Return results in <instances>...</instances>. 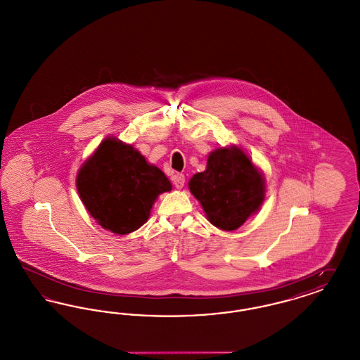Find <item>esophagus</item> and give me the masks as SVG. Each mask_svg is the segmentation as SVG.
<instances>
[{"instance_id": "obj_1", "label": "esophagus", "mask_w": 360, "mask_h": 360, "mask_svg": "<svg viewBox=\"0 0 360 360\" xmlns=\"http://www.w3.org/2000/svg\"><path fill=\"white\" fill-rule=\"evenodd\" d=\"M185 185V175L184 174H176L174 176V186L176 188H182Z\"/></svg>"}]
</instances>
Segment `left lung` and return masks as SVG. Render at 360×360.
Wrapping results in <instances>:
<instances>
[{"label": "left lung", "mask_w": 360, "mask_h": 360, "mask_svg": "<svg viewBox=\"0 0 360 360\" xmlns=\"http://www.w3.org/2000/svg\"><path fill=\"white\" fill-rule=\"evenodd\" d=\"M206 219L223 231H235L257 213L264 201V176L245 153L221 147L207 156L206 170L188 181Z\"/></svg>", "instance_id": "8db88e82"}]
</instances>
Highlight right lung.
Wrapping results in <instances>:
<instances>
[{"label":"right lung","mask_w":360,"mask_h":360,"mask_svg":"<svg viewBox=\"0 0 360 360\" xmlns=\"http://www.w3.org/2000/svg\"><path fill=\"white\" fill-rule=\"evenodd\" d=\"M172 188L160 169L117 137H106L77 175L78 194L90 216L117 235L139 229L158 195Z\"/></svg>","instance_id":"obj_1"}]
</instances>
